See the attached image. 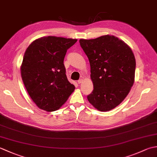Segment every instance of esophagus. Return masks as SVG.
<instances>
[{
  "instance_id": "34e87169",
  "label": "esophagus",
  "mask_w": 157,
  "mask_h": 157,
  "mask_svg": "<svg viewBox=\"0 0 157 157\" xmlns=\"http://www.w3.org/2000/svg\"><path fill=\"white\" fill-rule=\"evenodd\" d=\"M82 82H83V79H79V80H78V83L79 84H82Z\"/></svg>"
}]
</instances>
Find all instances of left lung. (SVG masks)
I'll return each instance as SVG.
<instances>
[{
	"label": "left lung",
	"mask_w": 157,
	"mask_h": 157,
	"mask_svg": "<svg viewBox=\"0 0 157 157\" xmlns=\"http://www.w3.org/2000/svg\"><path fill=\"white\" fill-rule=\"evenodd\" d=\"M79 44L88 58L94 86L88 101L99 111H110L125 99L134 84V53L114 36L81 39Z\"/></svg>",
	"instance_id": "left-lung-1"
}]
</instances>
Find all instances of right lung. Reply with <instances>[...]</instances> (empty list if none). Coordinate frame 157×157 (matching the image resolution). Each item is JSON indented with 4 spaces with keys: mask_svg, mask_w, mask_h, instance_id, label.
<instances>
[{
    "mask_svg": "<svg viewBox=\"0 0 157 157\" xmlns=\"http://www.w3.org/2000/svg\"><path fill=\"white\" fill-rule=\"evenodd\" d=\"M76 42V39L47 36L36 40L26 49L21 78L40 109L56 111L74 91V85L67 78L63 61L67 51Z\"/></svg>",
    "mask_w": 157,
    "mask_h": 157,
    "instance_id": "1",
    "label": "right lung"
}]
</instances>
